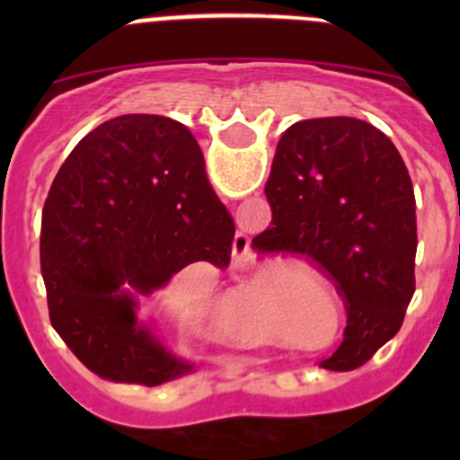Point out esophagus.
Returning <instances> with one entry per match:
<instances>
[{"label":"esophagus","mask_w":460,"mask_h":460,"mask_svg":"<svg viewBox=\"0 0 460 460\" xmlns=\"http://www.w3.org/2000/svg\"><path fill=\"white\" fill-rule=\"evenodd\" d=\"M249 243H251L249 234L242 233V230H239V233L234 234V239H233V249H234V253H237L239 258H243V255L249 253Z\"/></svg>","instance_id":"esophagus-1"}]
</instances>
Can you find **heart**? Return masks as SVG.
<instances>
[{
	"instance_id": "1",
	"label": "heart",
	"mask_w": 460,
	"mask_h": 460,
	"mask_svg": "<svg viewBox=\"0 0 460 460\" xmlns=\"http://www.w3.org/2000/svg\"><path fill=\"white\" fill-rule=\"evenodd\" d=\"M246 299L243 296H239L237 302H234V308H233V315H230V324H234V327H246V323H249L251 318V306H246Z\"/></svg>"
}]
</instances>
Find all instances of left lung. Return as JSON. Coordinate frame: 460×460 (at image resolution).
Listing matches in <instances>:
<instances>
[{
  "label": "left lung",
  "instance_id": "left-lung-1",
  "mask_svg": "<svg viewBox=\"0 0 460 460\" xmlns=\"http://www.w3.org/2000/svg\"><path fill=\"white\" fill-rule=\"evenodd\" d=\"M265 193L271 226L253 249L302 258L334 280L348 327L320 367H361L396 336L414 295L417 217L403 158L355 117L296 121L279 140Z\"/></svg>",
  "mask_w": 460,
  "mask_h": 460
}]
</instances>
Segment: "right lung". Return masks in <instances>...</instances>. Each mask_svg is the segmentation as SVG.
Listing matches in <instances>:
<instances>
[{
	"label": "right lung",
	"instance_id": "add662e5",
	"mask_svg": "<svg viewBox=\"0 0 460 460\" xmlns=\"http://www.w3.org/2000/svg\"><path fill=\"white\" fill-rule=\"evenodd\" d=\"M233 239V217L184 124L161 115L105 121L68 154L43 207L52 327L105 380L156 387L189 376L193 364L137 320V296L193 262L227 267Z\"/></svg>",
	"mask_w": 460,
	"mask_h": 460
}]
</instances>
